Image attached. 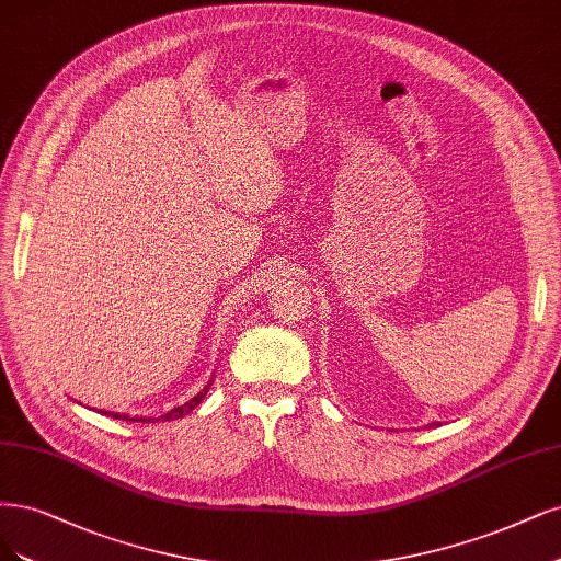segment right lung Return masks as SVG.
Instances as JSON below:
<instances>
[{
	"label": "right lung",
	"mask_w": 561,
	"mask_h": 561,
	"mask_svg": "<svg viewBox=\"0 0 561 561\" xmlns=\"http://www.w3.org/2000/svg\"><path fill=\"white\" fill-rule=\"evenodd\" d=\"M210 385H214V378H210L206 385H204V390L202 392H197L195 397H192L190 401H185L183 405H176V409H171L169 413H164V415H160V417H127V415H121V413H102V411H96V413H102V415H108V417H115V420H134V422H156V420H162V422H167V420H179V417H183V415H187L190 411H195L197 405H199V401L206 397V392H208V388Z\"/></svg>",
	"instance_id": "right-lung-1"
}]
</instances>
